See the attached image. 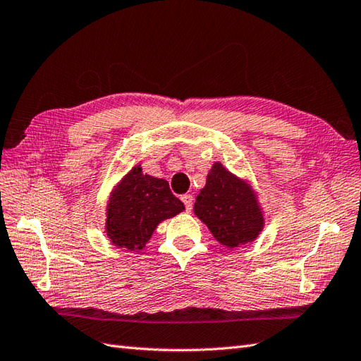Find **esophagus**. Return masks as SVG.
<instances>
[{"instance_id":"esophagus-1","label":"esophagus","mask_w":361,"mask_h":361,"mask_svg":"<svg viewBox=\"0 0 361 361\" xmlns=\"http://www.w3.org/2000/svg\"><path fill=\"white\" fill-rule=\"evenodd\" d=\"M180 201L183 202V205H185L187 212H190L191 207H193V196H191V195H183V196H180Z\"/></svg>"}]
</instances>
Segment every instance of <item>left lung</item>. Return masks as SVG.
<instances>
[{
  "label": "left lung",
  "mask_w": 361,
  "mask_h": 361,
  "mask_svg": "<svg viewBox=\"0 0 361 361\" xmlns=\"http://www.w3.org/2000/svg\"><path fill=\"white\" fill-rule=\"evenodd\" d=\"M195 214L216 241L228 248L253 243L264 228V216L255 190L221 162L213 164L208 171L205 187L196 197Z\"/></svg>",
  "instance_id": "8db88e82"
}]
</instances>
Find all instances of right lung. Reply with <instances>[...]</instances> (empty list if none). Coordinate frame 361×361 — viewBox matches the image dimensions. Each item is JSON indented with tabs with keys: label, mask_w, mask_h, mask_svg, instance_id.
I'll list each match as a JSON object with an SVG mask.
<instances>
[{
	"label": "right lung",
	"mask_w": 361,
	"mask_h": 361,
	"mask_svg": "<svg viewBox=\"0 0 361 361\" xmlns=\"http://www.w3.org/2000/svg\"><path fill=\"white\" fill-rule=\"evenodd\" d=\"M183 210L165 179L143 174L135 165L109 196L105 231L114 245L140 250L160 222Z\"/></svg>",
	"instance_id": "right-lung-1"
}]
</instances>
